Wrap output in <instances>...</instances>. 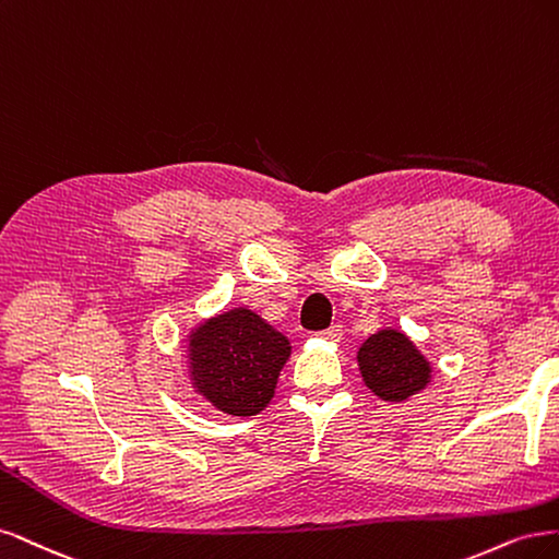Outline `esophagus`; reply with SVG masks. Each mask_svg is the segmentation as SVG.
Listing matches in <instances>:
<instances>
[{
  "mask_svg": "<svg viewBox=\"0 0 559 559\" xmlns=\"http://www.w3.org/2000/svg\"><path fill=\"white\" fill-rule=\"evenodd\" d=\"M322 336L330 338V341H338L341 336H344V330H341V325H332V328H328L325 332H322Z\"/></svg>",
  "mask_w": 559,
  "mask_h": 559,
  "instance_id": "esophagus-1",
  "label": "esophagus"
}]
</instances>
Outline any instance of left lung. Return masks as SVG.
I'll return each instance as SVG.
<instances>
[{"mask_svg":"<svg viewBox=\"0 0 559 559\" xmlns=\"http://www.w3.org/2000/svg\"><path fill=\"white\" fill-rule=\"evenodd\" d=\"M365 383L385 402H404L429 383V367L411 341L394 330L371 334L357 353Z\"/></svg>","mask_w":559,"mask_h":559,"instance_id":"obj_1","label":"left lung"}]
</instances>
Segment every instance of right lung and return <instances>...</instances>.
Wrapping results in <instances>:
<instances>
[{
	"instance_id": "obj_1",
	"label": "right lung",
	"mask_w": 559,
	"mask_h": 559,
	"mask_svg": "<svg viewBox=\"0 0 559 559\" xmlns=\"http://www.w3.org/2000/svg\"><path fill=\"white\" fill-rule=\"evenodd\" d=\"M290 344L248 309L209 320L190 338L194 385L229 416H255L274 397Z\"/></svg>"
}]
</instances>
